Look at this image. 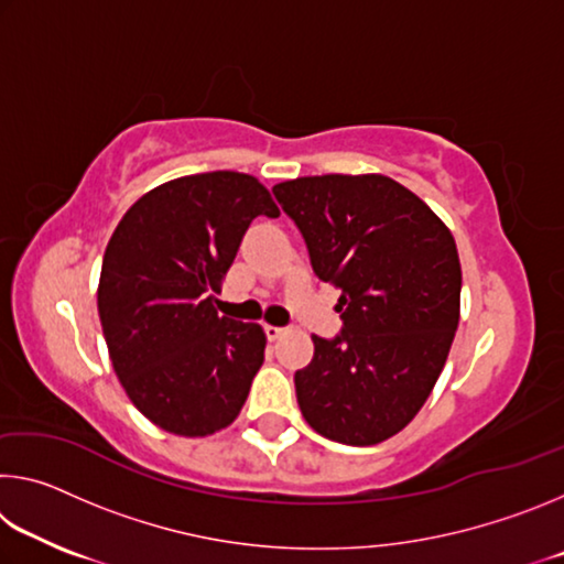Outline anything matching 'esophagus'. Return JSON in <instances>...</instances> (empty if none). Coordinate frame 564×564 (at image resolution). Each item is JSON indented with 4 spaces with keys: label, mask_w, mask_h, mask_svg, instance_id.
Here are the masks:
<instances>
[{
    "label": "esophagus",
    "mask_w": 564,
    "mask_h": 564,
    "mask_svg": "<svg viewBox=\"0 0 564 564\" xmlns=\"http://www.w3.org/2000/svg\"><path fill=\"white\" fill-rule=\"evenodd\" d=\"M285 333V328H279V326H265V336H269V340H279Z\"/></svg>",
    "instance_id": "1"
}]
</instances>
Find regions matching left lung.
Here are the masks:
<instances>
[{
	"mask_svg": "<svg viewBox=\"0 0 564 564\" xmlns=\"http://www.w3.org/2000/svg\"><path fill=\"white\" fill-rule=\"evenodd\" d=\"M273 194L336 285L340 336L313 338L295 395L313 431L378 445L417 415L451 352L463 271L455 238L423 198L383 174L303 176Z\"/></svg>",
	"mask_w": 564,
	"mask_h": 564,
	"instance_id": "left-lung-1",
	"label": "left lung"
}]
</instances>
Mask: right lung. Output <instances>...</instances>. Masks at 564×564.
Masks as SVG:
<instances>
[{
    "mask_svg": "<svg viewBox=\"0 0 564 564\" xmlns=\"http://www.w3.org/2000/svg\"><path fill=\"white\" fill-rule=\"evenodd\" d=\"M259 178L208 171L166 181L111 234L99 279L109 358L161 431L206 437L241 413L259 373V323L218 316L216 295L256 216H279Z\"/></svg>",
    "mask_w": 564,
    "mask_h": 564,
    "instance_id": "add662e5",
    "label": "right lung"
}]
</instances>
